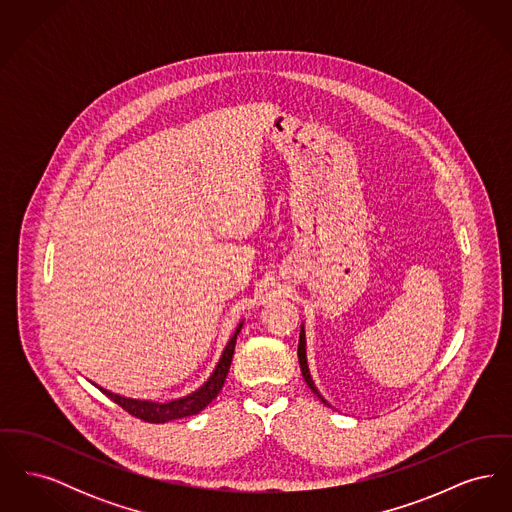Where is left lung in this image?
Masks as SVG:
<instances>
[{
    "label": "left lung",
    "mask_w": 512,
    "mask_h": 512,
    "mask_svg": "<svg viewBox=\"0 0 512 512\" xmlns=\"http://www.w3.org/2000/svg\"><path fill=\"white\" fill-rule=\"evenodd\" d=\"M297 357H299V366H301V374H303V378H305L307 386H309V388L313 390V393H317L322 403H326V401L322 399V395L318 393L317 388H315V384H313V380H311V374H309V366H307V357H305V332H303V330H301V334H299V347H297ZM326 405H328V403H326Z\"/></svg>",
    "instance_id": "left-lung-1"
}]
</instances>
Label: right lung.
<instances>
[{
  "label": "right lung",
  "mask_w": 512,
  "mask_h": 512,
  "mask_svg": "<svg viewBox=\"0 0 512 512\" xmlns=\"http://www.w3.org/2000/svg\"><path fill=\"white\" fill-rule=\"evenodd\" d=\"M242 330V324L236 328V334L232 336V340L228 341L222 357H220L219 365L215 368V372L211 374V378L199 388L194 391L192 395L184 397V399H176L171 403H151V401H138V399H128V397H121L117 393H111V391H103L109 399H113L119 407H122L124 411L144 422H151V424H165L169 420L174 418H184V416H190V414H197L199 411H203L222 390L224 386V380H226V374L230 370V363H232V355H234V347H236V338Z\"/></svg>",
  "instance_id": "right-lung-1"
}]
</instances>
